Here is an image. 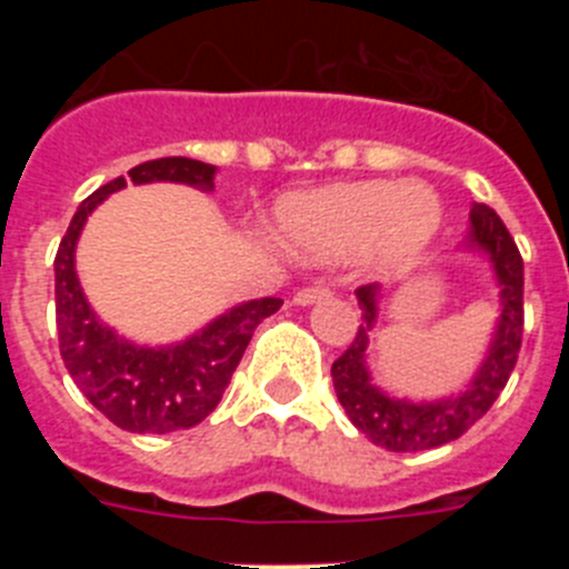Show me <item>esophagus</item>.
Here are the masks:
<instances>
[{"label":"esophagus","mask_w":569,"mask_h":569,"mask_svg":"<svg viewBox=\"0 0 569 569\" xmlns=\"http://www.w3.org/2000/svg\"><path fill=\"white\" fill-rule=\"evenodd\" d=\"M328 296H330V290L325 288V284H313V288H301L299 293L293 296V301H296V305H301V308H308V305L328 299Z\"/></svg>","instance_id":"obj_1"}]
</instances>
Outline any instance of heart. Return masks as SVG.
Segmentation results:
<instances>
[{"label":"heart","instance_id":"obj_1","mask_svg":"<svg viewBox=\"0 0 569 569\" xmlns=\"http://www.w3.org/2000/svg\"><path fill=\"white\" fill-rule=\"evenodd\" d=\"M441 224V204L425 184L356 182L293 196L279 213L281 239L305 259L365 253L393 264L419 253Z\"/></svg>","mask_w":569,"mask_h":569}]
</instances>
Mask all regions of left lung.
I'll return each mask as SVG.
<instances>
[{
  "instance_id": "1",
  "label": "left lung",
  "mask_w": 569,
  "mask_h": 569,
  "mask_svg": "<svg viewBox=\"0 0 569 569\" xmlns=\"http://www.w3.org/2000/svg\"><path fill=\"white\" fill-rule=\"evenodd\" d=\"M465 248L479 250L490 259L501 290V316L479 373L472 376L467 390H461L459 396L407 401L387 396L373 385L367 370V345L379 310V284H365L356 290L361 308L359 333L333 361L330 376H333L336 396L356 430L393 453L433 450L465 436L490 410L492 401L499 399L519 359L521 333H525V261L496 210L479 202L472 204L470 236Z\"/></svg>"
}]
</instances>
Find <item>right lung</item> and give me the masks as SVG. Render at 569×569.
I'll return each instance as SVG.
<instances>
[{
  "label": "right lung",
  "instance_id": "right-lung-1",
  "mask_svg": "<svg viewBox=\"0 0 569 569\" xmlns=\"http://www.w3.org/2000/svg\"><path fill=\"white\" fill-rule=\"evenodd\" d=\"M90 193L70 219L53 259L57 270L59 353L84 399L130 433H173L208 419L248 350L253 330L281 308V299H253L213 319L179 345L142 347L97 319L77 279V241L88 216L110 193L133 184L179 182L213 190V164L164 156L128 170Z\"/></svg>",
  "mask_w": 569,
  "mask_h": 569
}]
</instances>
